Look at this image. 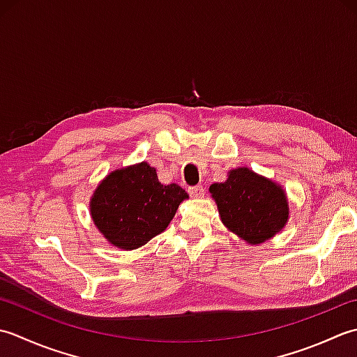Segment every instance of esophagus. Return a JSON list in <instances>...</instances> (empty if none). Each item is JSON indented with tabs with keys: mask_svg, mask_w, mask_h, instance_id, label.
<instances>
[{
	"mask_svg": "<svg viewBox=\"0 0 357 357\" xmlns=\"http://www.w3.org/2000/svg\"><path fill=\"white\" fill-rule=\"evenodd\" d=\"M189 191V194L192 195V197H200V195L203 194V186H200V185H197V186H191L188 189Z\"/></svg>",
	"mask_w": 357,
	"mask_h": 357,
	"instance_id": "esophagus-1",
	"label": "esophagus"
}]
</instances>
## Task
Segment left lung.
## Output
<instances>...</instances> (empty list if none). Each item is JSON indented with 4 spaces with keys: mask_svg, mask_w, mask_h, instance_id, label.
Wrapping results in <instances>:
<instances>
[{
    "mask_svg": "<svg viewBox=\"0 0 357 357\" xmlns=\"http://www.w3.org/2000/svg\"><path fill=\"white\" fill-rule=\"evenodd\" d=\"M209 192L222 223L250 245L270 240L289 219L285 189L245 166L231 169L227 180L209 186Z\"/></svg>",
    "mask_w": 357,
    "mask_h": 357,
    "instance_id": "left-lung-1",
    "label": "left lung"
}]
</instances>
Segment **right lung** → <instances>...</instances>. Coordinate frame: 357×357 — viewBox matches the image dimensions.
<instances>
[{"mask_svg": "<svg viewBox=\"0 0 357 357\" xmlns=\"http://www.w3.org/2000/svg\"><path fill=\"white\" fill-rule=\"evenodd\" d=\"M188 197L178 185L160 183L155 168L142 162L109 172L93 191L89 211L109 243L130 251L168 228Z\"/></svg>", "mask_w": 357, "mask_h": 357, "instance_id": "obj_1", "label": "right lung"}]
</instances>
